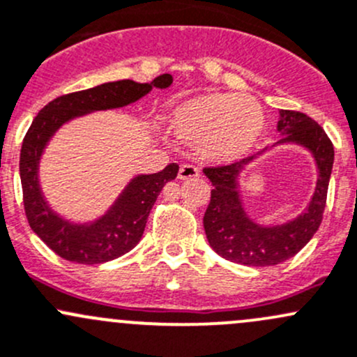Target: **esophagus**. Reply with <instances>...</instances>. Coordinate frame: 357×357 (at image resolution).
Listing matches in <instances>:
<instances>
[{"label":"esophagus","mask_w":357,"mask_h":357,"mask_svg":"<svg viewBox=\"0 0 357 357\" xmlns=\"http://www.w3.org/2000/svg\"><path fill=\"white\" fill-rule=\"evenodd\" d=\"M200 176V171H198L195 166H190V164H183L181 169H179V174L178 178L181 179V181H186V179H193V178H198Z\"/></svg>","instance_id":"1"}]
</instances>
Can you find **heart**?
Wrapping results in <instances>:
<instances>
[{"label": "heart", "instance_id": "1", "mask_svg": "<svg viewBox=\"0 0 357 357\" xmlns=\"http://www.w3.org/2000/svg\"><path fill=\"white\" fill-rule=\"evenodd\" d=\"M264 128L257 100L234 93H198L176 104L169 114V130L181 144L198 147L205 159L220 164L248 155Z\"/></svg>", "mask_w": 357, "mask_h": 357}]
</instances>
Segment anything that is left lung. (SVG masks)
I'll use <instances>...</instances> for the list:
<instances>
[{"mask_svg":"<svg viewBox=\"0 0 357 357\" xmlns=\"http://www.w3.org/2000/svg\"><path fill=\"white\" fill-rule=\"evenodd\" d=\"M277 131L282 138L272 147L231 166L204 171L213 186L204 215L208 245L217 255L236 264L270 267L286 261L303 250L320 227L333 167L332 142L314 119L299 111L280 109ZM280 144H298L310 153L317 167V183L303 213L284 223L261 225L247 213L238 179L255 160Z\"/></svg>","mask_w":357,"mask_h":357,"instance_id":"1","label":"left lung"}]
</instances>
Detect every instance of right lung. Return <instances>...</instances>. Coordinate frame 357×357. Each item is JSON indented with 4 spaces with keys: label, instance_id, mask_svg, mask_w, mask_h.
<instances>
[{
    "label": "right lung",
    "instance_id": "add662e5",
    "mask_svg": "<svg viewBox=\"0 0 357 357\" xmlns=\"http://www.w3.org/2000/svg\"><path fill=\"white\" fill-rule=\"evenodd\" d=\"M169 73L150 84L133 80L106 82L97 87L66 93L44 106L32 121L20 152V179L25 213L32 231L61 258L75 264H104L128 253L142 239L149 213L179 166L169 164L153 174H135L100 215L73 220L51 207L40 185V160L47 145L66 123L99 111L119 109L137 102L152 89L171 87Z\"/></svg>",
    "mask_w": 357,
    "mask_h": 357
}]
</instances>
